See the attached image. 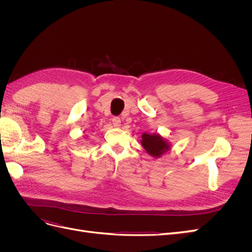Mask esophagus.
Masks as SVG:
<instances>
[{
  "instance_id": "esophagus-1",
  "label": "esophagus",
  "mask_w": 252,
  "mask_h": 252,
  "mask_svg": "<svg viewBox=\"0 0 252 252\" xmlns=\"http://www.w3.org/2000/svg\"><path fill=\"white\" fill-rule=\"evenodd\" d=\"M112 124L114 127H120L121 126V119L119 117L112 118Z\"/></svg>"
}]
</instances>
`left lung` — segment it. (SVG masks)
I'll use <instances>...</instances> for the list:
<instances>
[{"mask_svg":"<svg viewBox=\"0 0 252 252\" xmlns=\"http://www.w3.org/2000/svg\"><path fill=\"white\" fill-rule=\"evenodd\" d=\"M142 146L151 157L159 158L166 151L170 149V145L165 139H163L158 133H143L142 134Z\"/></svg>","mask_w":252,"mask_h":252,"instance_id":"1","label":"left lung"}]
</instances>
